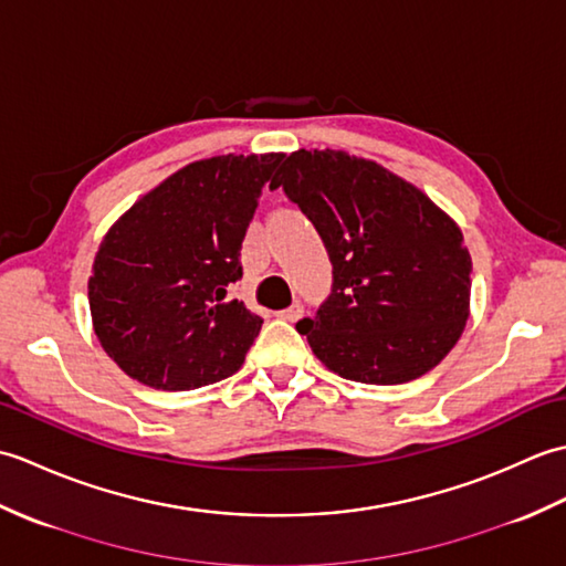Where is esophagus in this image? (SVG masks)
Returning a JSON list of instances; mask_svg holds the SVG:
<instances>
[{"label": "esophagus", "mask_w": 566, "mask_h": 566, "mask_svg": "<svg viewBox=\"0 0 566 566\" xmlns=\"http://www.w3.org/2000/svg\"><path fill=\"white\" fill-rule=\"evenodd\" d=\"M276 316H280V318H284V321H298V318H302L304 316V306L302 304H292L290 308H284V311H280V314H276Z\"/></svg>", "instance_id": "1"}]
</instances>
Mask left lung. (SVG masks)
Listing matches in <instances>:
<instances>
[{"mask_svg": "<svg viewBox=\"0 0 566 566\" xmlns=\"http://www.w3.org/2000/svg\"><path fill=\"white\" fill-rule=\"evenodd\" d=\"M272 185L316 226L333 264L331 296L296 323L321 363L363 384L436 367L469 318L460 226L411 182L345 150H296Z\"/></svg>", "mask_w": 566, "mask_h": 566, "instance_id": "left-lung-1", "label": "left lung"}]
</instances>
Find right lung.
Masks as SVG:
<instances>
[{"mask_svg": "<svg viewBox=\"0 0 566 566\" xmlns=\"http://www.w3.org/2000/svg\"><path fill=\"white\" fill-rule=\"evenodd\" d=\"M282 153L216 155L140 197L92 264L94 333L130 379L187 391L235 375L262 318L228 286L262 187Z\"/></svg>", "mask_w": 566, "mask_h": 566, "instance_id": "obj_1", "label": "right lung"}]
</instances>
